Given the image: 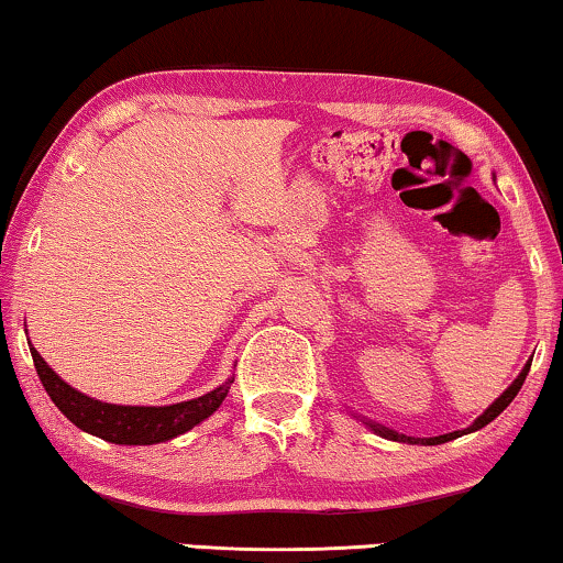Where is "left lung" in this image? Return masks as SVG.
Here are the masks:
<instances>
[{
	"mask_svg": "<svg viewBox=\"0 0 563 563\" xmlns=\"http://www.w3.org/2000/svg\"><path fill=\"white\" fill-rule=\"evenodd\" d=\"M528 372H530V361L526 366H522V372H520V376L518 379H515L510 387H507L503 395H499L495 402H492L487 410H484L479 418H476L472 426L468 428H464V430H453V433H445V435H435V438H412V435H402V433H395V430H389V428H382V426H374V422H366L368 428L374 430V433H379L382 438H389V441H399V443H426V445H438V443H445V441H453V438H459V435H466V433H474V430H479V428H484V426H489L492 420L497 418L499 412L505 410L507 405L512 402L515 397H518V391H520V387H522V382H526V376H528Z\"/></svg>",
	"mask_w": 563,
	"mask_h": 563,
	"instance_id": "obj_1",
	"label": "left lung"
}]
</instances>
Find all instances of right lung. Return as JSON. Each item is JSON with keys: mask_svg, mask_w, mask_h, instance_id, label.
I'll use <instances>...</instances> for the list:
<instances>
[{"mask_svg": "<svg viewBox=\"0 0 563 563\" xmlns=\"http://www.w3.org/2000/svg\"><path fill=\"white\" fill-rule=\"evenodd\" d=\"M35 361V372L41 376L45 391L53 399V405L81 428L84 433H91L102 441L118 443V445H153L172 441V438L187 433L199 422L210 418V415L222 405L228 397L233 376L218 389L207 391V395L197 399H187V402L164 405V407H137V405H110L99 402L95 397L81 395L71 384H66L53 368L45 364L41 353L30 349Z\"/></svg>", "mask_w": 563, "mask_h": 563, "instance_id": "add662e5", "label": "right lung"}]
</instances>
